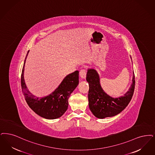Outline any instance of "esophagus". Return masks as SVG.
<instances>
[{
  "label": "esophagus",
  "instance_id": "esophagus-1",
  "mask_svg": "<svg viewBox=\"0 0 155 155\" xmlns=\"http://www.w3.org/2000/svg\"><path fill=\"white\" fill-rule=\"evenodd\" d=\"M80 75L82 78L85 79L87 77V71L85 69H81L80 71Z\"/></svg>",
  "mask_w": 155,
  "mask_h": 155
}]
</instances>
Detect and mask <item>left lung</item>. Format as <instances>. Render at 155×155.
Segmentation results:
<instances>
[{
    "label": "left lung",
    "instance_id": "left-lung-1",
    "mask_svg": "<svg viewBox=\"0 0 155 155\" xmlns=\"http://www.w3.org/2000/svg\"><path fill=\"white\" fill-rule=\"evenodd\" d=\"M87 81L89 86L88 92L89 108L93 115L100 119L114 117L122 111L130 103L135 87L134 72L133 83L129 91L124 96L118 98H113L104 92L100 86L99 76L95 70H87Z\"/></svg>",
    "mask_w": 155,
    "mask_h": 155
}]
</instances>
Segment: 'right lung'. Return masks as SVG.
I'll use <instances>...</instances> for the list:
<instances>
[{
    "mask_svg": "<svg viewBox=\"0 0 155 155\" xmlns=\"http://www.w3.org/2000/svg\"><path fill=\"white\" fill-rule=\"evenodd\" d=\"M21 74V87L25 100L31 110L37 115L45 119H54L59 118L68 110V99L71 93L79 83L78 71L67 75L55 91L48 96L41 99L35 97L27 89L24 78L26 59Z\"/></svg>",
    "mask_w": 155,
    "mask_h": 155,
    "instance_id": "right-lung-1",
    "label": "right lung"
}]
</instances>
